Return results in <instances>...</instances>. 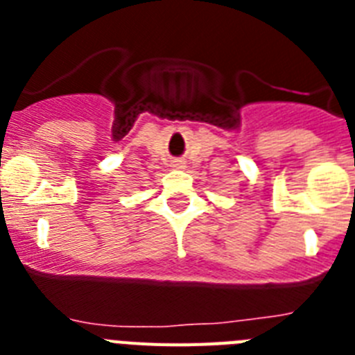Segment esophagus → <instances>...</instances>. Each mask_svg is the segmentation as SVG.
I'll return each instance as SVG.
<instances>
[{
	"label": "esophagus",
	"instance_id": "esophagus-1",
	"mask_svg": "<svg viewBox=\"0 0 355 355\" xmlns=\"http://www.w3.org/2000/svg\"><path fill=\"white\" fill-rule=\"evenodd\" d=\"M172 167H174V168H183L184 167V162H183V159H172Z\"/></svg>",
	"mask_w": 355,
	"mask_h": 355
}]
</instances>
